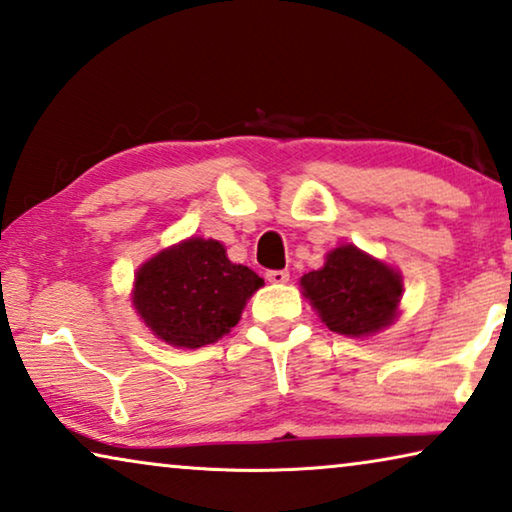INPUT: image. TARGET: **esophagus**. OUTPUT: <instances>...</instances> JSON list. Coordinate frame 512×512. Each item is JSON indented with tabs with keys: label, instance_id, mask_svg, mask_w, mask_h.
Here are the masks:
<instances>
[{
	"label": "esophagus",
	"instance_id": "obj_1",
	"mask_svg": "<svg viewBox=\"0 0 512 512\" xmlns=\"http://www.w3.org/2000/svg\"><path fill=\"white\" fill-rule=\"evenodd\" d=\"M265 277H268V281H272V284H286L291 274H288V270H270L265 272Z\"/></svg>",
	"mask_w": 512,
	"mask_h": 512
}]
</instances>
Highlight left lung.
<instances>
[{
  "label": "left lung",
  "instance_id": "obj_1",
  "mask_svg": "<svg viewBox=\"0 0 512 512\" xmlns=\"http://www.w3.org/2000/svg\"><path fill=\"white\" fill-rule=\"evenodd\" d=\"M302 293L332 332L374 335L395 321L402 300V274L353 244L325 256V265L300 279Z\"/></svg>",
  "mask_w": 512,
  "mask_h": 512
}]
</instances>
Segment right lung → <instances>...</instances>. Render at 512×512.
Returning <instances> with one entry per match:
<instances>
[{
	"mask_svg": "<svg viewBox=\"0 0 512 512\" xmlns=\"http://www.w3.org/2000/svg\"><path fill=\"white\" fill-rule=\"evenodd\" d=\"M261 286L254 270L228 261L224 244L189 238L140 265L131 302L166 344L201 348L238 325L244 305Z\"/></svg>",
	"mask_w": 512,
	"mask_h": 512,
	"instance_id": "right-lung-1",
	"label": "right lung"
}]
</instances>
